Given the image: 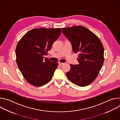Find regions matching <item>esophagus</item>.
I'll list each match as a JSON object with an SVG mask.
<instances>
[{"instance_id":"1","label":"esophagus","mask_w":120,"mask_h":120,"mask_svg":"<svg viewBox=\"0 0 120 120\" xmlns=\"http://www.w3.org/2000/svg\"><path fill=\"white\" fill-rule=\"evenodd\" d=\"M58 64H59V65H62V64H64V63H61V62H59V63H58Z\"/></svg>"}]
</instances>
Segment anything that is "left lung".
Listing matches in <instances>:
<instances>
[{
  "label": "left lung",
  "instance_id": "1",
  "mask_svg": "<svg viewBox=\"0 0 120 120\" xmlns=\"http://www.w3.org/2000/svg\"><path fill=\"white\" fill-rule=\"evenodd\" d=\"M62 33L71 42L73 51L78 54V64H70L66 76L79 86L91 83L98 76L104 62V48L99 38L82 26L62 28Z\"/></svg>",
  "mask_w": 120,
  "mask_h": 120
}]
</instances>
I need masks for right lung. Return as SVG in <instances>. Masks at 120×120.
Masks as SVG:
<instances>
[{
  "instance_id": "1",
  "label": "right lung",
  "mask_w": 120,
  "mask_h": 120,
  "mask_svg": "<svg viewBox=\"0 0 120 120\" xmlns=\"http://www.w3.org/2000/svg\"><path fill=\"white\" fill-rule=\"evenodd\" d=\"M61 33V29H33L22 38L15 49L16 61L25 79L35 86L44 85L52 78L58 64L47 58L53 43Z\"/></svg>"
}]
</instances>
